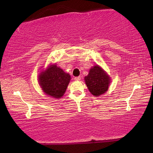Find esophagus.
Segmentation results:
<instances>
[{"label":"esophagus","mask_w":153,"mask_h":153,"mask_svg":"<svg viewBox=\"0 0 153 153\" xmlns=\"http://www.w3.org/2000/svg\"><path fill=\"white\" fill-rule=\"evenodd\" d=\"M74 79L76 80V81H79V80L81 79V77H80V76L76 77H75V78H74Z\"/></svg>","instance_id":"1"}]
</instances>
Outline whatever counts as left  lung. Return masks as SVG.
I'll use <instances>...</instances> for the list:
<instances>
[{"mask_svg":"<svg viewBox=\"0 0 153 153\" xmlns=\"http://www.w3.org/2000/svg\"><path fill=\"white\" fill-rule=\"evenodd\" d=\"M84 80L90 92L94 97H99L107 91L111 79L101 67L96 65L90 68Z\"/></svg>","mask_w":153,"mask_h":153,"instance_id":"obj_1","label":"left lung"}]
</instances>
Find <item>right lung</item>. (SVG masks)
Instances as JSON below:
<instances>
[{"label":"right lung","mask_w":153,"mask_h":153,"mask_svg":"<svg viewBox=\"0 0 153 153\" xmlns=\"http://www.w3.org/2000/svg\"><path fill=\"white\" fill-rule=\"evenodd\" d=\"M70 80V75L56 64H50L38 75V84L42 91L48 97L56 99L64 95Z\"/></svg>","instance_id":"add662e5"}]
</instances>
